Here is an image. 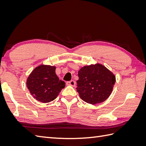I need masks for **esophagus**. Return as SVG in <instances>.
Segmentation results:
<instances>
[{
  "label": "esophagus",
  "mask_w": 146,
  "mask_h": 146,
  "mask_svg": "<svg viewBox=\"0 0 146 146\" xmlns=\"http://www.w3.org/2000/svg\"><path fill=\"white\" fill-rule=\"evenodd\" d=\"M66 85H69V86H76V82H75L74 80H70V81L66 82Z\"/></svg>",
  "instance_id": "34e87169"
}]
</instances>
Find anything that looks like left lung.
Returning a JSON list of instances; mask_svg holds the SVG:
<instances>
[{"label":"left lung","mask_w":146,"mask_h":146,"mask_svg":"<svg viewBox=\"0 0 146 146\" xmlns=\"http://www.w3.org/2000/svg\"><path fill=\"white\" fill-rule=\"evenodd\" d=\"M78 76L77 91L83 101L92 105L107 100L116 82L113 72L99 63L83 66Z\"/></svg>","instance_id":"8db88e82"}]
</instances>
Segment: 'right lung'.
Masks as SVG:
<instances>
[{
    "label": "right lung",
    "mask_w": 146,
    "mask_h": 146,
    "mask_svg": "<svg viewBox=\"0 0 146 146\" xmlns=\"http://www.w3.org/2000/svg\"><path fill=\"white\" fill-rule=\"evenodd\" d=\"M55 66L39 65L35 68L27 79V86L31 95L42 103L54 100L65 87L55 73Z\"/></svg>",
    "instance_id": "right-lung-1"
}]
</instances>
